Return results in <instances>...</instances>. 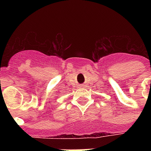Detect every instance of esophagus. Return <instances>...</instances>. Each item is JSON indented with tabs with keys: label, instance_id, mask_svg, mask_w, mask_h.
<instances>
[{
	"label": "esophagus",
	"instance_id": "34e87169",
	"mask_svg": "<svg viewBox=\"0 0 151 151\" xmlns=\"http://www.w3.org/2000/svg\"><path fill=\"white\" fill-rule=\"evenodd\" d=\"M79 87H80V88H84V87H85V85H84V84H82V85H79Z\"/></svg>",
	"mask_w": 151,
	"mask_h": 151
}]
</instances>
